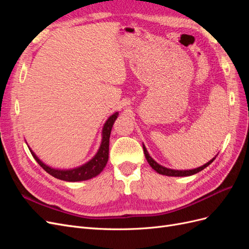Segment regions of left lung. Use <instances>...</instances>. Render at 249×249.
<instances>
[{
  "label": "left lung",
  "instance_id": "8db88e82",
  "mask_svg": "<svg viewBox=\"0 0 249 249\" xmlns=\"http://www.w3.org/2000/svg\"><path fill=\"white\" fill-rule=\"evenodd\" d=\"M143 152H144V155H145V158L146 160L148 162V164L152 166L153 169H155L158 173H160V175H163V176H168V177H188V176H192V175H195V173H197L199 171H201L202 169H205L206 167H208L209 165L212 163L215 158H213L212 160H210L208 163H206L205 165H202V166L198 167V168H195V169H191V170H173V169H169V168H166V167H163L161 166V165L158 164L155 160H153V158L150 157L147 153V150L145 148V146L143 145Z\"/></svg>",
  "mask_w": 249,
  "mask_h": 249
}]
</instances>
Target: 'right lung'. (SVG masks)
I'll return each mask as SVG.
<instances>
[{
  "instance_id": "right-lung-1",
  "label": "right lung",
  "mask_w": 249,
  "mask_h": 249,
  "mask_svg": "<svg viewBox=\"0 0 249 249\" xmlns=\"http://www.w3.org/2000/svg\"><path fill=\"white\" fill-rule=\"evenodd\" d=\"M118 113H114V114L111 115L108 120L104 125L103 129V140H102V144L99 149L97 154L92 158L91 160L87 162L86 164L82 165V166L78 168H73L70 170H59V169H54L49 167L48 165L43 164L38 158L36 157V155L30 149L34 159L37 161L40 166L46 170L48 173H50L51 176H53L56 178L62 179V180H67V182H80V180H86L91 178L96 177L97 175H100L101 171L106 166V164L109 159V140H110V134L113 124L117 118Z\"/></svg>"
}]
</instances>
